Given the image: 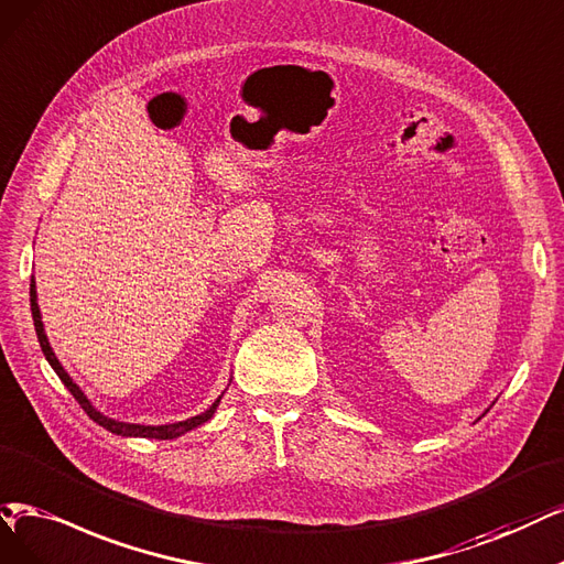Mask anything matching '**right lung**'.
I'll use <instances>...</instances> for the list:
<instances>
[{"mask_svg":"<svg viewBox=\"0 0 564 564\" xmlns=\"http://www.w3.org/2000/svg\"><path fill=\"white\" fill-rule=\"evenodd\" d=\"M30 306H32V321H34V329H36V337H39V346H41V350H44V356H46L48 365L53 367V371L57 373L59 381L65 383L67 390L74 394V400L80 404V409L86 411V413L90 415V419H93L97 425H101L104 430H109V432L120 434V436H141V440H176V436H181V434H185V432H191V430H195V427L204 425L206 421L214 419V413H216V409H218V404H220V400H223V394H220V398H218L212 406H208L204 413L193 415V419H187V421L170 423V425L122 423V421L109 419V415H104L101 411H97V409L93 406V402L86 398V392H83V390L74 383V379L65 371V367H62L59 360L55 358V352H53V348H51V344H48V337H46L44 323H41V311H39V304H36V283H34V276H32V281H30Z\"/></svg>","mask_w":564,"mask_h":564,"instance_id":"right-lung-1","label":"right lung"}]
</instances>
